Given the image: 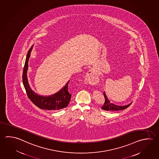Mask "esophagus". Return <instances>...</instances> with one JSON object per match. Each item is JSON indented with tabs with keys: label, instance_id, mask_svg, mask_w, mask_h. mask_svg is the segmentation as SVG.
<instances>
[{
	"label": "esophagus",
	"instance_id": "esophagus-1",
	"mask_svg": "<svg viewBox=\"0 0 159 159\" xmlns=\"http://www.w3.org/2000/svg\"><path fill=\"white\" fill-rule=\"evenodd\" d=\"M86 79L89 84H98L99 81L98 75L97 73V71L95 69H91L88 71L87 73Z\"/></svg>",
	"mask_w": 159,
	"mask_h": 159
}]
</instances>
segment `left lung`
Here are the masks:
<instances>
[{"instance_id": "obj_1", "label": "left lung", "mask_w": 159, "mask_h": 159, "mask_svg": "<svg viewBox=\"0 0 159 159\" xmlns=\"http://www.w3.org/2000/svg\"><path fill=\"white\" fill-rule=\"evenodd\" d=\"M104 98H105V102L102 107H101L102 109L107 111H117V110H124L127 109L128 107H129L132 103L125 105V106H118L116 105L111 103L110 101L107 98L105 93L104 92Z\"/></svg>"}]
</instances>
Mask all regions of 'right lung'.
<instances>
[{"mask_svg": "<svg viewBox=\"0 0 159 159\" xmlns=\"http://www.w3.org/2000/svg\"><path fill=\"white\" fill-rule=\"evenodd\" d=\"M32 46L29 49L26 57L25 66L23 68L22 75V81L25 89L28 98L36 106L40 109L44 110H55L61 109L66 107L70 102L72 95L68 91V82L63 87L58 93L50 96H43L35 93L29 86L27 78V70L28 69V61L30 56V52L32 50Z\"/></svg>", "mask_w": 159, "mask_h": 159, "instance_id": "1", "label": "right lung"}]
</instances>
